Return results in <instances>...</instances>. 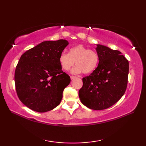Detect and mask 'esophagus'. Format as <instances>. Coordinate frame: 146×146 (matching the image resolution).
<instances>
[{
	"label": "esophagus",
	"instance_id": "obj_1",
	"mask_svg": "<svg viewBox=\"0 0 146 146\" xmlns=\"http://www.w3.org/2000/svg\"><path fill=\"white\" fill-rule=\"evenodd\" d=\"M70 78H71V80H73V79H75V78H76V76H70Z\"/></svg>",
	"mask_w": 146,
	"mask_h": 146
}]
</instances>
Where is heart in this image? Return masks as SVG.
I'll return each mask as SVG.
<instances>
[{
  "label": "heart",
  "instance_id": "1",
  "mask_svg": "<svg viewBox=\"0 0 146 146\" xmlns=\"http://www.w3.org/2000/svg\"><path fill=\"white\" fill-rule=\"evenodd\" d=\"M75 61L76 66L71 70V73H91L98 66L99 56L96 51L80 44L71 48L68 54H61L59 58L62 69L65 71L69 70L75 64Z\"/></svg>",
  "mask_w": 146,
  "mask_h": 146
}]
</instances>
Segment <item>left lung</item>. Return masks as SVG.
Masks as SVG:
<instances>
[{
    "instance_id": "1",
    "label": "left lung",
    "mask_w": 146,
    "mask_h": 146,
    "mask_svg": "<svg viewBox=\"0 0 146 146\" xmlns=\"http://www.w3.org/2000/svg\"><path fill=\"white\" fill-rule=\"evenodd\" d=\"M99 63L96 70L83 78L79 90L82 103L92 110L110 107L125 94L128 82L129 61L121 52L97 44Z\"/></svg>"
}]
</instances>
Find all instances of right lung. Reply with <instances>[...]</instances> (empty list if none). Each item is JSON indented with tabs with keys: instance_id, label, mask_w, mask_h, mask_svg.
<instances>
[{
	"instance_id": "obj_1",
	"label": "right lung",
	"mask_w": 146,
	"mask_h": 146,
	"mask_svg": "<svg viewBox=\"0 0 146 146\" xmlns=\"http://www.w3.org/2000/svg\"><path fill=\"white\" fill-rule=\"evenodd\" d=\"M66 40L43 41L21 56L15 68V90L19 100L34 111L46 112L60 104L70 76L61 70L59 58Z\"/></svg>"
}]
</instances>
